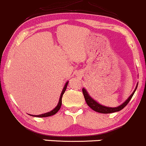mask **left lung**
<instances>
[{
    "instance_id": "8db88e82",
    "label": "left lung",
    "mask_w": 146,
    "mask_h": 146,
    "mask_svg": "<svg viewBox=\"0 0 146 146\" xmlns=\"http://www.w3.org/2000/svg\"><path fill=\"white\" fill-rule=\"evenodd\" d=\"M137 84L135 87V89L134 90V92H133V94L129 96L128 99H127V100L124 102L123 104H122L121 105H119V107H105V106L102 105V104H99L97 102H96L94 99H92V98L89 96V94H88L86 90L84 88L82 89V92H83V94H84V98H85L86 102V104H88V107H89L90 108H92V110H94L95 111H97V112L103 113V114H109V113H113V112H116V111H120V110H122V109L127 105V104H128V102H130V99H131L132 97H133L134 93L135 92V90L137 87Z\"/></svg>"
}]
</instances>
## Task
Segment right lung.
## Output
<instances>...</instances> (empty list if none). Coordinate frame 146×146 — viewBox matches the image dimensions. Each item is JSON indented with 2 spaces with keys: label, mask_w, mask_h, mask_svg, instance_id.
Wrapping results in <instances>:
<instances>
[{
  "label": "right lung",
  "mask_w": 146,
  "mask_h": 146,
  "mask_svg": "<svg viewBox=\"0 0 146 146\" xmlns=\"http://www.w3.org/2000/svg\"><path fill=\"white\" fill-rule=\"evenodd\" d=\"M68 84V81H67L66 84H65V86H64L63 89H62V93H61V94H60V96L59 102H58V105H57V107H55L54 110H52V111H49V112L44 113V114H39V115H32V114H29V115H31V116H33V117H50V116H52V115H54V114H56V113L59 111V110L60 109V107H61V105H62V95H63V94L65 93Z\"/></svg>",
  "instance_id": "right-lung-1"
}]
</instances>
